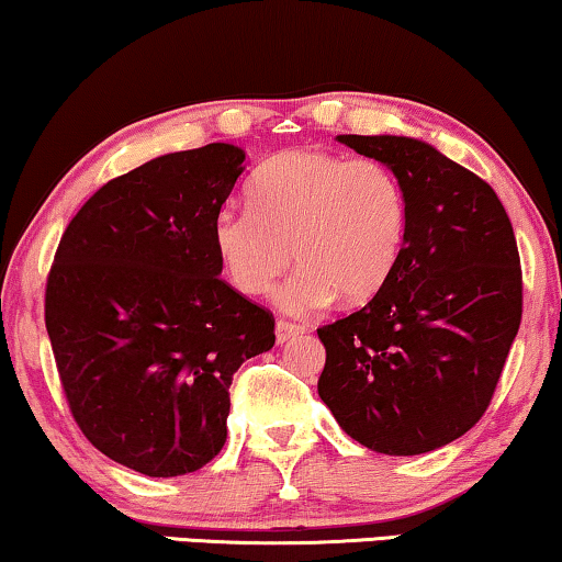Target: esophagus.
<instances>
[{"instance_id": "1", "label": "esophagus", "mask_w": 562, "mask_h": 562, "mask_svg": "<svg viewBox=\"0 0 562 562\" xmlns=\"http://www.w3.org/2000/svg\"><path fill=\"white\" fill-rule=\"evenodd\" d=\"M299 335H304V327L296 325V322H289V319L276 322V340H279V342H289Z\"/></svg>"}]
</instances>
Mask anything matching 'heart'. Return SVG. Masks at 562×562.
<instances>
[{
    "label": "heart",
    "instance_id": "1",
    "mask_svg": "<svg viewBox=\"0 0 562 562\" xmlns=\"http://www.w3.org/2000/svg\"><path fill=\"white\" fill-rule=\"evenodd\" d=\"M252 206H222L214 250L229 281L248 296L279 289L286 312L322 310L340 296L366 304L379 294L402 256L409 202L404 183L375 158L325 150H286L268 160L250 183Z\"/></svg>",
    "mask_w": 562,
    "mask_h": 562
}]
</instances>
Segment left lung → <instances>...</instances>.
Here are the masks:
<instances>
[{"label": "left lung", "mask_w": 562, "mask_h": 562, "mask_svg": "<svg viewBox=\"0 0 562 562\" xmlns=\"http://www.w3.org/2000/svg\"><path fill=\"white\" fill-rule=\"evenodd\" d=\"M404 183L402 256L363 310L317 329L319 398L368 450L419 456L488 409L521 322V266L496 191L432 145L337 135Z\"/></svg>", "instance_id": "1"}]
</instances>
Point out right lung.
Masks as SVG:
<instances>
[{"label":"right lung","mask_w":562,"mask_h":562,"mask_svg":"<svg viewBox=\"0 0 562 562\" xmlns=\"http://www.w3.org/2000/svg\"><path fill=\"white\" fill-rule=\"evenodd\" d=\"M245 153H168L106 181L68 222L45 327L68 409L114 463L194 473L227 440L229 383L276 342L273 314L227 281L212 225Z\"/></svg>","instance_id":"add662e5"}]
</instances>
